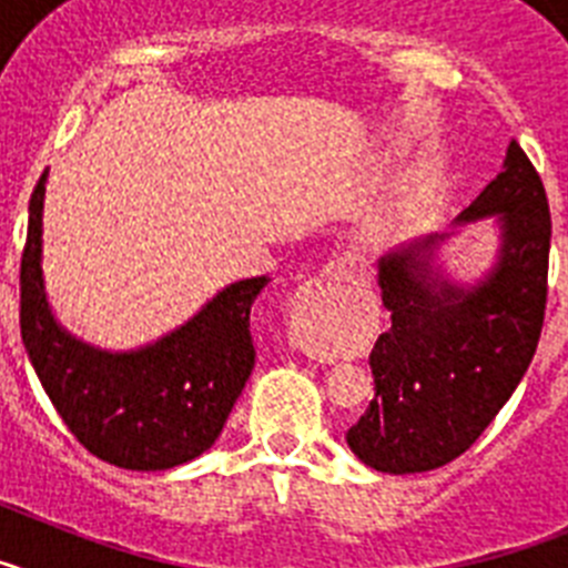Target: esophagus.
<instances>
[{
	"label": "esophagus",
	"mask_w": 568,
	"mask_h": 568,
	"mask_svg": "<svg viewBox=\"0 0 568 568\" xmlns=\"http://www.w3.org/2000/svg\"><path fill=\"white\" fill-rule=\"evenodd\" d=\"M355 278V267L346 264L344 258H335L321 267L315 278H310L304 287L295 293L293 304H290V318H293L295 335H313L318 324L329 315V304H333L335 287Z\"/></svg>",
	"instance_id": "esophagus-1"
}]
</instances>
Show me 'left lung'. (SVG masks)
Masks as SVG:
<instances>
[{"instance_id":"1","label":"left lung","mask_w":568,"mask_h":568,"mask_svg":"<svg viewBox=\"0 0 568 568\" xmlns=\"http://www.w3.org/2000/svg\"><path fill=\"white\" fill-rule=\"evenodd\" d=\"M491 219L498 253L471 284L440 270L453 233L406 241L378 261L393 327L369 355L375 398L346 444L378 471L413 475L449 464L504 409L538 349L551 219L538 170L511 139L500 170L455 227Z\"/></svg>"}]
</instances>
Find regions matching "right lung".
Wrapping results in <instances>:
<instances>
[{
	"label": "right lung",
	"mask_w": 568,
	"mask_h": 568,
	"mask_svg": "<svg viewBox=\"0 0 568 568\" xmlns=\"http://www.w3.org/2000/svg\"><path fill=\"white\" fill-rule=\"evenodd\" d=\"M44 184L48 170L30 195L19 327L50 404L88 453L122 469L162 471L199 458L253 373L250 307L270 278L233 281L182 327L139 349L88 344L59 324L44 293Z\"/></svg>",
	"instance_id": "right-lung-1"
}]
</instances>
